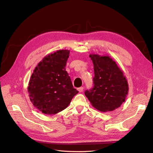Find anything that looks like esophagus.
Listing matches in <instances>:
<instances>
[{
	"mask_svg": "<svg viewBox=\"0 0 153 153\" xmlns=\"http://www.w3.org/2000/svg\"><path fill=\"white\" fill-rule=\"evenodd\" d=\"M83 90H84V87H80L79 88H78V91H79V92H82L83 91Z\"/></svg>",
	"mask_w": 153,
	"mask_h": 153,
	"instance_id": "esophagus-1",
	"label": "esophagus"
}]
</instances>
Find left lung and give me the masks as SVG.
Listing matches in <instances>:
<instances>
[{
    "mask_svg": "<svg viewBox=\"0 0 153 153\" xmlns=\"http://www.w3.org/2000/svg\"><path fill=\"white\" fill-rule=\"evenodd\" d=\"M93 62L94 86L85 91L91 105L101 112H110L119 108L128 93V84L123 72L109 56L91 54Z\"/></svg>",
    "mask_w": 153,
    "mask_h": 153,
    "instance_id": "left-lung-1",
    "label": "left lung"
}]
</instances>
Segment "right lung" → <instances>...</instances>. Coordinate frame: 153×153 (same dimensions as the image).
I'll return each instance as SVG.
<instances>
[{
	"instance_id": "1",
	"label": "right lung",
	"mask_w": 153,
	"mask_h": 153,
	"mask_svg": "<svg viewBox=\"0 0 153 153\" xmlns=\"http://www.w3.org/2000/svg\"><path fill=\"white\" fill-rule=\"evenodd\" d=\"M69 50H57L45 57L35 68L29 80L31 102L41 112L56 114L66 108L78 91L66 71Z\"/></svg>"
}]
</instances>
